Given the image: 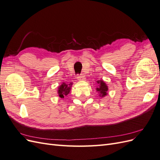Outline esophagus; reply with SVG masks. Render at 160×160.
Wrapping results in <instances>:
<instances>
[{"mask_svg": "<svg viewBox=\"0 0 160 160\" xmlns=\"http://www.w3.org/2000/svg\"><path fill=\"white\" fill-rule=\"evenodd\" d=\"M77 79H78L79 80H85V77L83 74H81V75H77Z\"/></svg>", "mask_w": 160, "mask_h": 160, "instance_id": "obj_1", "label": "esophagus"}]
</instances>
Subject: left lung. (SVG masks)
<instances>
[{
    "label": "left lung",
    "instance_id": "8db88e82",
    "mask_svg": "<svg viewBox=\"0 0 160 160\" xmlns=\"http://www.w3.org/2000/svg\"><path fill=\"white\" fill-rule=\"evenodd\" d=\"M98 83L99 84V87L97 88V91H98L100 93V97H104L105 95H107V91H108V88L107 85H106L103 81H99L98 82Z\"/></svg>",
    "mask_w": 160,
    "mask_h": 160
}]
</instances>
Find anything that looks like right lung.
Masks as SVG:
<instances>
[{"label":"right lung","mask_w":160,"mask_h":160,"mask_svg":"<svg viewBox=\"0 0 160 160\" xmlns=\"http://www.w3.org/2000/svg\"><path fill=\"white\" fill-rule=\"evenodd\" d=\"M72 83H70L69 85H67L65 83H62L59 88L58 90V93H59V96L61 98H63L64 95H68L71 89V86Z\"/></svg>","instance_id":"1"}]
</instances>
